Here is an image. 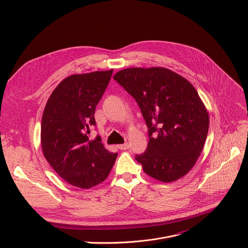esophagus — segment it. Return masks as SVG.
<instances>
[{
  "instance_id": "1",
  "label": "esophagus",
  "mask_w": 248,
  "mask_h": 248,
  "mask_svg": "<svg viewBox=\"0 0 248 248\" xmlns=\"http://www.w3.org/2000/svg\"><path fill=\"white\" fill-rule=\"evenodd\" d=\"M118 148L121 149V150H126L129 148V144L127 142L124 143V144H121V145H118Z\"/></svg>"
}]
</instances>
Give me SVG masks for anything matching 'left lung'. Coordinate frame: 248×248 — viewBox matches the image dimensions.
Listing matches in <instances>:
<instances>
[{"label":"left lung","instance_id":"8db88e82","mask_svg":"<svg viewBox=\"0 0 248 248\" xmlns=\"http://www.w3.org/2000/svg\"><path fill=\"white\" fill-rule=\"evenodd\" d=\"M114 79L139 106L148 127L149 142L135 155L155 180L171 183L186 174L200 156L209 116L192 84L165 67H130Z\"/></svg>","mask_w":248,"mask_h":248}]
</instances>
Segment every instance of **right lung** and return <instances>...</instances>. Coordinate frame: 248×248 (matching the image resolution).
<instances>
[{"label": "right lung", "instance_id": "right-lung-1", "mask_svg": "<svg viewBox=\"0 0 248 248\" xmlns=\"http://www.w3.org/2000/svg\"><path fill=\"white\" fill-rule=\"evenodd\" d=\"M113 69L73 75L53 91L42 117L43 154L63 181L77 187L90 188L109 175L117 153L90 140V127L96 124V106L107 88Z\"/></svg>", "mask_w": 248, "mask_h": 248}]
</instances>
